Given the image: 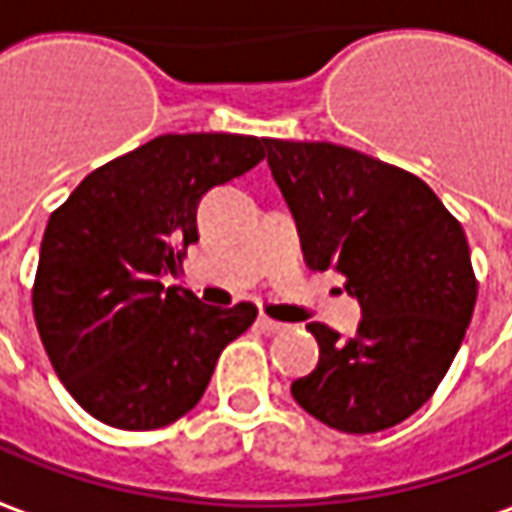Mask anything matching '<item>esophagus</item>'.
Returning <instances> with one entry per match:
<instances>
[{
  "label": "esophagus",
  "mask_w": 512,
  "mask_h": 512,
  "mask_svg": "<svg viewBox=\"0 0 512 512\" xmlns=\"http://www.w3.org/2000/svg\"><path fill=\"white\" fill-rule=\"evenodd\" d=\"M259 329H262L264 334H281V331L287 329V323H278V320H273V317L262 315L259 317Z\"/></svg>",
  "instance_id": "obj_1"
}]
</instances>
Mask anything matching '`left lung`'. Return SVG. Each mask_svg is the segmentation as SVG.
I'll return each mask as SVG.
<instances>
[{"mask_svg":"<svg viewBox=\"0 0 512 512\" xmlns=\"http://www.w3.org/2000/svg\"><path fill=\"white\" fill-rule=\"evenodd\" d=\"M303 259L337 270L357 334L309 323L317 368L292 398L320 424L370 435L421 410L457 357L477 303L463 225L418 175L331 142L264 139Z\"/></svg>","mask_w":512,"mask_h":512,"instance_id":"obj_1","label":"left lung"}]
</instances>
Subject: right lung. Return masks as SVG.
I'll use <instances>...</instances> for the list:
<instances>
[{
    "label": "right lung",
    "mask_w": 512,
    "mask_h": 512,
    "mask_svg": "<svg viewBox=\"0 0 512 512\" xmlns=\"http://www.w3.org/2000/svg\"><path fill=\"white\" fill-rule=\"evenodd\" d=\"M262 158L256 136L167 133L94 169L49 214L35 326L63 387L97 421L128 432L178 421L256 320L253 303L206 306L161 281L200 239V197Z\"/></svg>",
    "instance_id": "obj_1"
}]
</instances>
